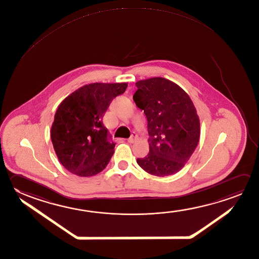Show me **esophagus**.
Masks as SVG:
<instances>
[{
	"mask_svg": "<svg viewBox=\"0 0 259 259\" xmlns=\"http://www.w3.org/2000/svg\"><path fill=\"white\" fill-rule=\"evenodd\" d=\"M137 138H138V136H137L136 133H135V132H132V136L127 139V141H128L130 143H133V142L136 141Z\"/></svg>",
	"mask_w": 259,
	"mask_h": 259,
	"instance_id": "esophagus-1",
	"label": "esophagus"
}]
</instances>
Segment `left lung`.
Instances as JSON below:
<instances>
[{
	"label": "left lung",
	"mask_w": 259,
	"mask_h": 259,
	"mask_svg": "<svg viewBox=\"0 0 259 259\" xmlns=\"http://www.w3.org/2000/svg\"><path fill=\"white\" fill-rule=\"evenodd\" d=\"M133 96L148 120L150 152L137 163L148 174L164 177L188 161L200 138V121L188 94L163 77L137 82Z\"/></svg>",
	"instance_id": "8db88e82"
}]
</instances>
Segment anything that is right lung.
<instances>
[{
	"label": "right lung",
	"mask_w": 259,
	"mask_h": 259,
	"mask_svg": "<svg viewBox=\"0 0 259 259\" xmlns=\"http://www.w3.org/2000/svg\"><path fill=\"white\" fill-rule=\"evenodd\" d=\"M127 87V83L84 85L59 105L51 140L58 160L67 170L80 177H90L107 167L115 142L104 126V113Z\"/></svg>",
	"instance_id": "1"
}]
</instances>
